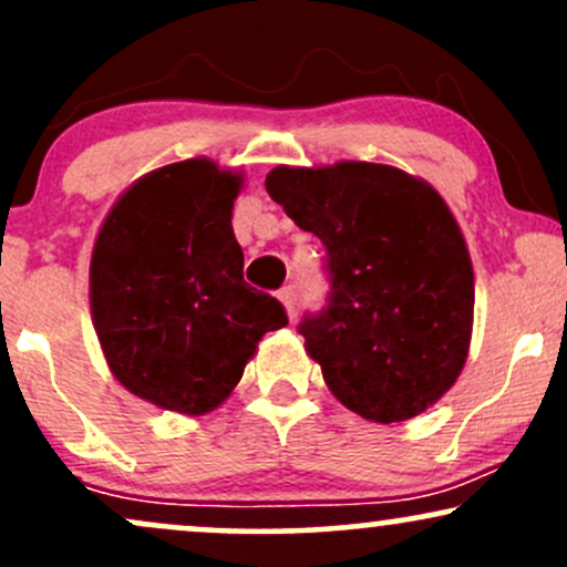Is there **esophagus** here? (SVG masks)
<instances>
[{
	"instance_id": "1",
	"label": "esophagus",
	"mask_w": 567,
	"mask_h": 567,
	"mask_svg": "<svg viewBox=\"0 0 567 567\" xmlns=\"http://www.w3.org/2000/svg\"><path fill=\"white\" fill-rule=\"evenodd\" d=\"M279 296V301H282V306H285V311H288V317L292 320V317H296V285H285L282 290L277 292Z\"/></svg>"
}]
</instances>
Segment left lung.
<instances>
[{
  "instance_id": "left-lung-1",
  "label": "left lung",
  "mask_w": 567,
  "mask_h": 567,
  "mask_svg": "<svg viewBox=\"0 0 567 567\" xmlns=\"http://www.w3.org/2000/svg\"><path fill=\"white\" fill-rule=\"evenodd\" d=\"M266 192L324 245L328 303L298 333L330 392L375 424L424 413L458 379L474 315L472 258L440 194L373 162L279 165Z\"/></svg>"
}]
</instances>
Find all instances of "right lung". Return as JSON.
Masks as SVG:
<instances>
[{"label": "right lung", "instance_id": "1", "mask_svg": "<svg viewBox=\"0 0 567 567\" xmlns=\"http://www.w3.org/2000/svg\"><path fill=\"white\" fill-rule=\"evenodd\" d=\"M243 175L186 159L143 175L116 199L93 247L90 309L114 379L184 415L218 408L282 303L243 279L231 229Z\"/></svg>", "mask_w": 567, "mask_h": 567}]
</instances>
